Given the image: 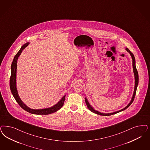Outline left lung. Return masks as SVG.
<instances>
[{
    "mask_svg": "<svg viewBox=\"0 0 150 150\" xmlns=\"http://www.w3.org/2000/svg\"><path fill=\"white\" fill-rule=\"evenodd\" d=\"M126 50L127 52H129V54L131 55V56L132 57V67H133V70H134V93H133V96H132V98H131V101L129 102V103L123 109H121L119 111H116V112H112V113H108V114H104V113H101L100 112H98V111L95 110V109H93V108L90 105V103H88V100L86 99V98H85V103H86V105H87V107H88V109H89L91 112H93L95 114H98L99 115H101V116H110V115H114V114H117L118 112H120L122 111H124L125 109L128 108L129 107V106L131 105V103H133L134 100V96H135V95L136 93V90H137V87L138 86V84H139V74H138V72H137V70L136 69V65H135V58H134V54L131 52L129 51V49L128 48H126Z\"/></svg>",
    "mask_w": 150,
    "mask_h": 150,
    "instance_id": "8db88e82",
    "label": "left lung"
}]
</instances>
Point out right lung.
<instances>
[{
  "label": "right lung",
  "instance_id": "1",
  "mask_svg": "<svg viewBox=\"0 0 150 150\" xmlns=\"http://www.w3.org/2000/svg\"><path fill=\"white\" fill-rule=\"evenodd\" d=\"M29 44V42H26L24 44L22 47H21V49L18 52V53L15 55L14 57L13 61L11 65V76L10 78V88H11V92L13 94L14 98L16 99V101L20 105L22 109H24L27 112L36 115H48V114H52L57 111H58L60 109L62 108L64 101L65 95L62 97V99L57 103L49 108L43 109H32L28 107L25 103L21 101L20 97L18 95L17 88H16V68H17V60L18 57L21 55V53L23 50Z\"/></svg>",
  "mask_w": 150,
  "mask_h": 150
}]
</instances>
